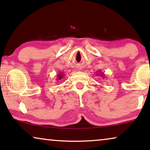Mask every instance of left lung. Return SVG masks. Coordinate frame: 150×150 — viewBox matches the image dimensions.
<instances>
[{"mask_svg":"<svg viewBox=\"0 0 150 150\" xmlns=\"http://www.w3.org/2000/svg\"><path fill=\"white\" fill-rule=\"evenodd\" d=\"M97 76H100L103 78V79H104V77H105V75H104L103 72H102L101 71H98V72L97 73Z\"/></svg>","mask_w":150,"mask_h":150,"instance_id":"obj_1","label":"left lung"}]
</instances>
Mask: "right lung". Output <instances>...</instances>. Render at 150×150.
I'll return each mask as SVG.
<instances>
[{
    "mask_svg": "<svg viewBox=\"0 0 150 150\" xmlns=\"http://www.w3.org/2000/svg\"><path fill=\"white\" fill-rule=\"evenodd\" d=\"M57 81H60V80H61L62 79H63L64 78V74L63 73H61V72H59V74L57 75Z\"/></svg>",
    "mask_w": 150,
    "mask_h": 150,
    "instance_id": "obj_1",
    "label": "right lung"
}]
</instances>
